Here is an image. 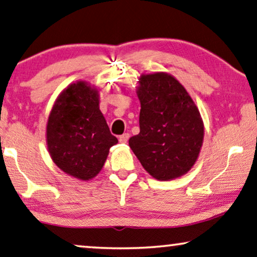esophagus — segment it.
<instances>
[{
  "mask_svg": "<svg viewBox=\"0 0 257 257\" xmlns=\"http://www.w3.org/2000/svg\"><path fill=\"white\" fill-rule=\"evenodd\" d=\"M129 140V134L125 133L123 134V135H121L120 137H118V141H120V143H127Z\"/></svg>",
  "mask_w": 257,
  "mask_h": 257,
  "instance_id": "34e87169",
  "label": "esophagus"
}]
</instances>
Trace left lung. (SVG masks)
I'll return each mask as SVG.
<instances>
[{
    "mask_svg": "<svg viewBox=\"0 0 257 257\" xmlns=\"http://www.w3.org/2000/svg\"><path fill=\"white\" fill-rule=\"evenodd\" d=\"M140 134L129 147L144 170L158 180H172L192 169L204 141L199 109L184 86L166 72L141 74Z\"/></svg>",
    "mask_w": 257,
    "mask_h": 257,
    "instance_id": "1",
    "label": "left lung"
}]
</instances>
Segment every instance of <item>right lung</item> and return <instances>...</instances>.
<instances>
[{
  "label": "right lung",
  "mask_w": 257,
  "mask_h": 257,
  "mask_svg": "<svg viewBox=\"0 0 257 257\" xmlns=\"http://www.w3.org/2000/svg\"><path fill=\"white\" fill-rule=\"evenodd\" d=\"M99 89L87 81L68 85L53 103L46 124V146L61 171L80 180L97 176L118 141L99 107Z\"/></svg>",
  "instance_id": "add662e5"
}]
</instances>
